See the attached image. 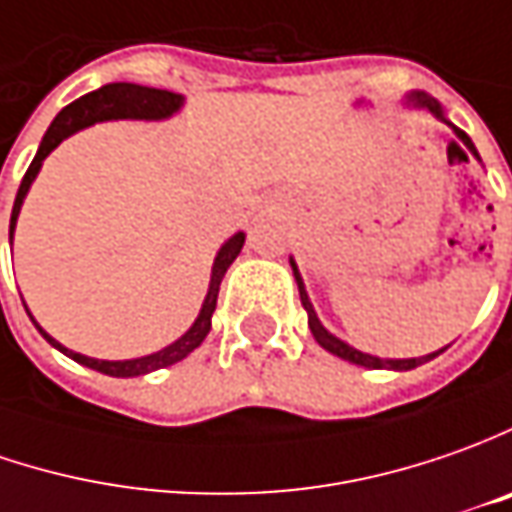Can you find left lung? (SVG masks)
Wrapping results in <instances>:
<instances>
[{"label": "left lung", "mask_w": 512, "mask_h": 512, "mask_svg": "<svg viewBox=\"0 0 512 512\" xmlns=\"http://www.w3.org/2000/svg\"><path fill=\"white\" fill-rule=\"evenodd\" d=\"M408 98H411V104H414V107H425V110H431L436 118H442L445 124H450L448 118L442 115V107H439V101H436V98L425 96V93H411ZM453 133L459 135V138L465 141L467 150L479 158V152H476V147H473V141H470L462 130H456V127H453ZM291 272H294L297 289H300V303H303V309H306V314H309V328H311V334H314V340L323 345L326 351H331L334 357L354 362V365H362V368H394V371H411V368H416V365L433 360L436 354H442V351H445V348H442V351H436V354H428V357H411V360H379V357H371V354H362V351H357V348H351L348 343H343L340 337H334V334L320 323V317H317V311H314V306H311L309 294H306V286H303V277H300V272H297L294 260H291Z\"/></svg>", "instance_id": "obj_1"}]
</instances>
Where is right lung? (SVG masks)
<instances>
[{"mask_svg": "<svg viewBox=\"0 0 512 512\" xmlns=\"http://www.w3.org/2000/svg\"><path fill=\"white\" fill-rule=\"evenodd\" d=\"M181 107H184V96L169 93V90H155V87L130 84V81L104 84V87H98L93 93L76 98L73 104H67L62 113L53 118V124L47 127L45 138H42V144H39V152H36V158L30 161L25 178H22V184H19L16 201H13V212H10V243H13V229H16V218H19V209H22L27 189L36 181V175H39V169H42V161L62 144L67 135L79 133V130L96 124V121H115V118L161 121V118H169L172 113H178ZM243 240H246V235L238 232V235H232V238L223 243L221 252L215 257V263H212L209 291H206V300H203L198 320L192 323V328L186 331L184 337H178L175 343L167 345V348H161V351H155V354L138 357V360H93V357L76 354V351L64 348L62 343H56L33 317H30V320H33V326L39 328V334H42L53 348H59V351L67 354L70 360L81 362V365H87V368H93V371H101V374H107V377H141V374H150V371H158V368L175 365V362L184 360L186 354H192V351L206 340V334H209V328H212V311L218 306V291H221L223 274H226V269L235 263V257L240 255ZM27 314H30V311H27Z\"/></svg>", "mask_w": 512, "mask_h": 512, "instance_id": "obj_1", "label": "right lung"}]
</instances>
